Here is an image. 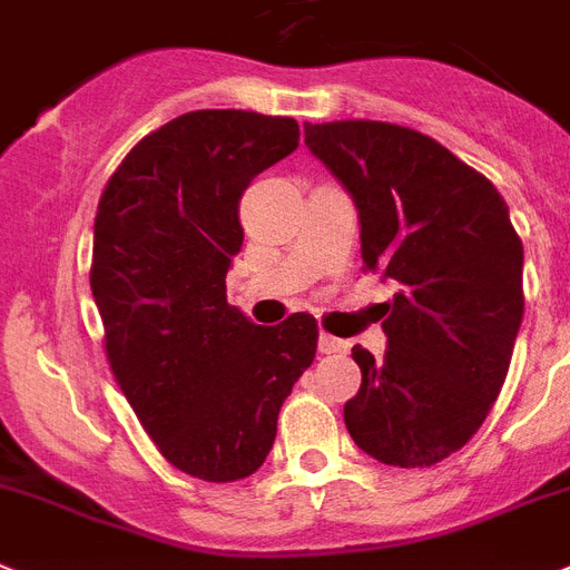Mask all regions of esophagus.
Wrapping results in <instances>:
<instances>
[{
	"label": "esophagus",
	"instance_id": "esophagus-1",
	"mask_svg": "<svg viewBox=\"0 0 570 570\" xmlns=\"http://www.w3.org/2000/svg\"><path fill=\"white\" fill-rule=\"evenodd\" d=\"M348 348V343L340 337H334V334H320V352L323 354H337V352H345Z\"/></svg>",
	"mask_w": 570,
	"mask_h": 570
}]
</instances>
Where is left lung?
Here are the masks:
<instances>
[{
  "mask_svg": "<svg viewBox=\"0 0 570 570\" xmlns=\"http://www.w3.org/2000/svg\"><path fill=\"white\" fill-rule=\"evenodd\" d=\"M305 144L352 193L363 271L401 291L383 320L389 345H363L345 430L392 466H432L479 432L508 377L524 314L522 238L499 189L410 126L332 120Z\"/></svg>",
  "mask_w": 570,
  "mask_h": 570,
  "instance_id": "left-lung-1",
  "label": "left lung"
}]
</instances>
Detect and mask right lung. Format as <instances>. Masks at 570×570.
Returning a JSON list of instances; mask_svg holds the SVG:
<instances>
[{"label":"right lung","instance_id":"add662e5","mask_svg":"<svg viewBox=\"0 0 570 570\" xmlns=\"http://www.w3.org/2000/svg\"><path fill=\"white\" fill-rule=\"evenodd\" d=\"M299 146V124L198 109L132 146L95 216L91 294L120 392L158 452L202 481L256 473L317 354V320L253 325L227 303L238 198Z\"/></svg>","mask_w":570,"mask_h":570}]
</instances>
